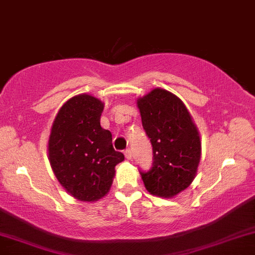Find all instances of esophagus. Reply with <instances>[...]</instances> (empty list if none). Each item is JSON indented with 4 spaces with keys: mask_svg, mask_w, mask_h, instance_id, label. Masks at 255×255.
Here are the masks:
<instances>
[{
    "mask_svg": "<svg viewBox=\"0 0 255 255\" xmlns=\"http://www.w3.org/2000/svg\"><path fill=\"white\" fill-rule=\"evenodd\" d=\"M125 156H126V158L127 159H132V151H130V149H127V150H125Z\"/></svg>",
    "mask_w": 255,
    "mask_h": 255,
    "instance_id": "obj_1",
    "label": "esophagus"
}]
</instances>
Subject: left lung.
Here are the masks:
<instances>
[{
  "mask_svg": "<svg viewBox=\"0 0 255 255\" xmlns=\"http://www.w3.org/2000/svg\"><path fill=\"white\" fill-rule=\"evenodd\" d=\"M153 162L141 172L151 195L170 198L192 183L201 159V139L186 106L177 96L155 88L136 100Z\"/></svg>",
  "mask_w": 255,
  "mask_h": 255,
  "instance_id": "1",
  "label": "left lung"
}]
</instances>
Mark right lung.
Wrapping results in <instances>:
<instances>
[{
  "label": "right lung",
  "mask_w": 255,
  "mask_h": 255,
  "mask_svg": "<svg viewBox=\"0 0 255 255\" xmlns=\"http://www.w3.org/2000/svg\"><path fill=\"white\" fill-rule=\"evenodd\" d=\"M104 103L89 94L72 97L60 108L50 129L48 158L60 185L80 201L108 194L115 167L125 159L113 135L100 126Z\"/></svg>",
  "instance_id": "add662e5"
}]
</instances>
